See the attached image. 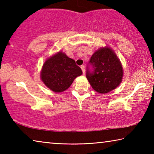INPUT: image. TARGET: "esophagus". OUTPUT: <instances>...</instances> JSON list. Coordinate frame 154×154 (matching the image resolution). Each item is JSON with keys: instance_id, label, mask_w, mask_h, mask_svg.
I'll return each instance as SVG.
<instances>
[{"instance_id": "obj_1", "label": "esophagus", "mask_w": 154, "mask_h": 154, "mask_svg": "<svg viewBox=\"0 0 154 154\" xmlns=\"http://www.w3.org/2000/svg\"><path fill=\"white\" fill-rule=\"evenodd\" d=\"M81 69H82V70L83 73L84 74L85 73V66L84 65H82V66H81Z\"/></svg>"}]
</instances>
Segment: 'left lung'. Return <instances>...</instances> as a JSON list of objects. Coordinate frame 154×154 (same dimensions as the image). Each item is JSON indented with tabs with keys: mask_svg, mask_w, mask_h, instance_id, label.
I'll use <instances>...</instances> for the list:
<instances>
[{
	"mask_svg": "<svg viewBox=\"0 0 154 154\" xmlns=\"http://www.w3.org/2000/svg\"><path fill=\"white\" fill-rule=\"evenodd\" d=\"M88 64L86 77L91 86L97 92L105 94L111 92L122 82L123 77L122 64L109 48L106 47L96 51Z\"/></svg>",
	"mask_w": 154,
	"mask_h": 154,
	"instance_id": "1",
	"label": "left lung"
}]
</instances>
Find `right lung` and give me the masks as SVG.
Listing matches in <instances>:
<instances>
[{
    "mask_svg": "<svg viewBox=\"0 0 154 154\" xmlns=\"http://www.w3.org/2000/svg\"><path fill=\"white\" fill-rule=\"evenodd\" d=\"M82 74V69L74 60L62 52H58L45 62L41 78L51 90L62 92L71 86L75 78Z\"/></svg>",
    "mask_w": 154,
    "mask_h": 154,
    "instance_id": "1",
    "label": "right lung"
}]
</instances>
